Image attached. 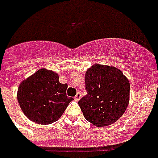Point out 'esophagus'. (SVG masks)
<instances>
[{"mask_svg":"<svg viewBox=\"0 0 158 158\" xmlns=\"http://www.w3.org/2000/svg\"><path fill=\"white\" fill-rule=\"evenodd\" d=\"M80 98H81V94H80V92H78V93L76 94L75 97H74V100H75V101H79V99H80Z\"/></svg>","mask_w":158,"mask_h":158,"instance_id":"esophagus-1","label":"esophagus"}]
</instances>
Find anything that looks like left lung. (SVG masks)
Returning <instances> with one entry per match:
<instances>
[{"label": "left lung", "instance_id": "1", "mask_svg": "<svg viewBox=\"0 0 158 158\" xmlns=\"http://www.w3.org/2000/svg\"><path fill=\"white\" fill-rule=\"evenodd\" d=\"M85 79L87 94L79 101L85 118L97 127L115 122L128 105V79L117 68L99 64L87 70Z\"/></svg>", "mask_w": 158, "mask_h": 158}]
</instances>
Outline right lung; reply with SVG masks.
<instances>
[{
	"instance_id": "right-lung-1",
	"label": "right lung",
	"mask_w": 158,
	"mask_h": 158,
	"mask_svg": "<svg viewBox=\"0 0 158 158\" xmlns=\"http://www.w3.org/2000/svg\"><path fill=\"white\" fill-rule=\"evenodd\" d=\"M59 76L44 68L24 80L18 90V102L23 113L38 124H51L61 116L73 98L68 97L67 84Z\"/></svg>"
}]
</instances>
